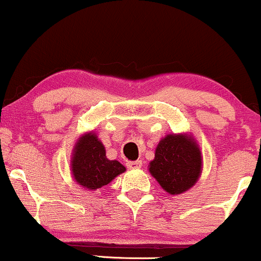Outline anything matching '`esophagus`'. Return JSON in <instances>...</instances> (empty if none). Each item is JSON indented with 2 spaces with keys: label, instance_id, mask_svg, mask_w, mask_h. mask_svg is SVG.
I'll use <instances>...</instances> for the list:
<instances>
[{
  "label": "esophagus",
  "instance_id": "1",
  "mask_svg": "<svg viewBox=\"0 0 261 261\" xmlns=\"http://www.w3.org/2000/svg\"><path fill=\"white\" fill-rule=\"evenodd\" d=\"M127 168L130 169H137L142 167V161H135V162H127Z\"/></svg>",
  "mask_w": 261,
  "mask_h": 261
}]
</instances>
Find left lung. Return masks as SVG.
I'll return each mask as SVG.
<instances>
[{
	"instance_id": "left-lung-1",
	"label": "left lung",
	"mask_w": 261,
	"mask_h": 261,
	"mask_svg": "<svg viewBox=\"0 0 261 261\" xmlns=\"http://www.w3.org/2000/svg\"><path fill=\"white\" fill-rule=\"evenodd\" d=\"M148 170L164 191L180 195L193 188L201 175V149L193 135L168 134L158 142Z\"/></svg>"
}]
</instances>
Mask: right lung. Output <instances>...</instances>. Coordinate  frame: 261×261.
<instances>
[{"label":"right lung","mask_w":261,"mask_h":261,"mask_svg":"<svg viewBox=\"0 0 261 261\" xmlns=\"http://www.w3.org/2000/svg\"><path fill=\"white\" fill-rule=\"evenodd\" d=\"M126 168L118 161L107 158L106 147L94 131L81 135L71 157V173L74 181L86 190H97L108 185Z\"/></svg>","instance_id":"1"}]
</instances>
